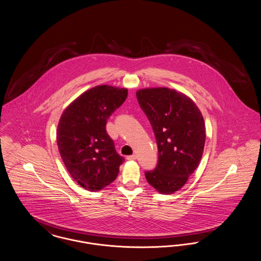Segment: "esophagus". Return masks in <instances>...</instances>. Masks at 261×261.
Returning <instances> with one entry per match:
<instances>
[{"label":"esophagus","instance_id":"34e87169","mask_svg":"<svg viewBox=\"0 0 261 261\" xmlns=\"http://www.w3.org/2000/svg\"><path fill=\"white\" fill-rule=\"evenodd\" d=\"M126 159H127L128 161H135L137 159V156L135 154H132V155H128Z\"/></svg>","mask_w":261,"mask_h":261}]
</instances>
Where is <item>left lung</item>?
<instances>
[{
    "mask_svg": "<svg viewBox=\"0 0 261 261\" xmlns=\"http://www.w3.org/2000/svg\"><path fill=\"white\" fill-rule=\"evenodd\" d=\"M138 102L155 137L159 160L145 172L150 186L170 195L186 184L199 165L205 142V128L196 103L168 88L143 89Z\"/></svg>",
    "mask_w": 261,
    "mask_h": 261,
    "instance_id": "1",
    "label": "left lung"
}]
</instances>
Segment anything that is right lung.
Instances as JSON below:
<instances>
[{
	"label": "right lung",
	"instance_id": "right-lung-1",
	"mask_svg": "<svg viewBox=\"0 0 261 261\" xmlns=\"http://www.w3.org/2000/svg\"><path fill=\"white\" fill-rule=\"evenodd\" d=\"M128 91L108 85L92 88L62 112L57 142L63 163L79 185L99 191L115 180L124 158L106 126L127 98Z\"/></svg>",
	"mask_w": 261,
	"mask_h": 261
}]
</instances>
